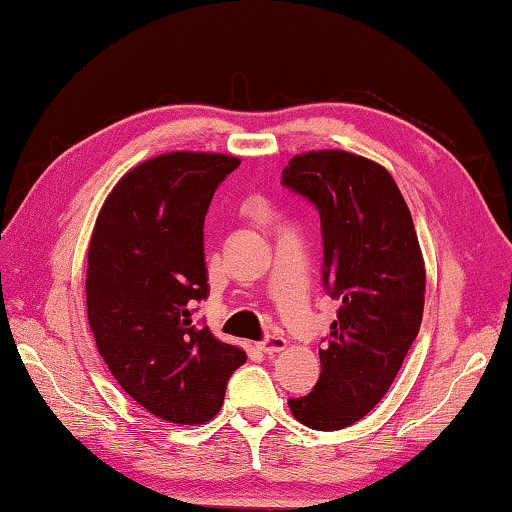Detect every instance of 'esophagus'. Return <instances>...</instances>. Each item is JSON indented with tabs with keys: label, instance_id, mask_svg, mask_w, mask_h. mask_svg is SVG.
I'll return each mask as SVG.
<instances>
[{
	"label": "esophagus",
	"instance_id": "obj_1",
	"mask_svg": "<svg viewBox=\"0 0 512 512\" xmlns=\"http://www.w3.org/2000/svg\"><path fill=\"white\" fill-rule=\"evenodd\" d=\"M284 348H287V339L280 334H273L268 336V339H264L262 343H259V350L266 352V354H275V352H282Z\"/></svg>",
	"mask_w": 512,
	"mask_h": 512
}]
</instances>
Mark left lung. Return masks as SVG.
Instances as JSON below:
<instances>
[{
  "mask_svg": "<svg viewBox=\"0 0 512 512\" xmlns=\"http://www.w3.org/2000/svg\"><path fill=\"white\" fill-rule=\"evenodd\" d=\"M282 183L307 196L323 228V282L341 300L318 350L314 391L289 400L309 429L359 422L388 393L420 332L427 271L409 205L379 162L323 149L293 155Z\"/></svg>",
  "mask_w": 512,
  "mask_h": 512,
  "instance_id": "1",
  "label": "left lung"
}]
</instances>
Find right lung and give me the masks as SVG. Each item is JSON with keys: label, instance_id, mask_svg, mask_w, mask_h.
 Returning a JSON list of instances; mask_svg holds the SVG:
<instances>
[{"label": "right lung", "instance_id": "obj_1", "mask_svg": "<svg viewBox=\"0 0 512 512\" xmlns=\"http://www.w3.org/2000/svg\"><path fill=\"white\" fill-rule=\"evenodd\" d=\"M225 153L171 151L137 164L103 201L88 250L85 302L117 384L155 418L205 424L246 352L192 323L210 296L207 207L239 167Z\"/></svg>", "mask_w": 512, "mask_h": 512}]
</instances>
